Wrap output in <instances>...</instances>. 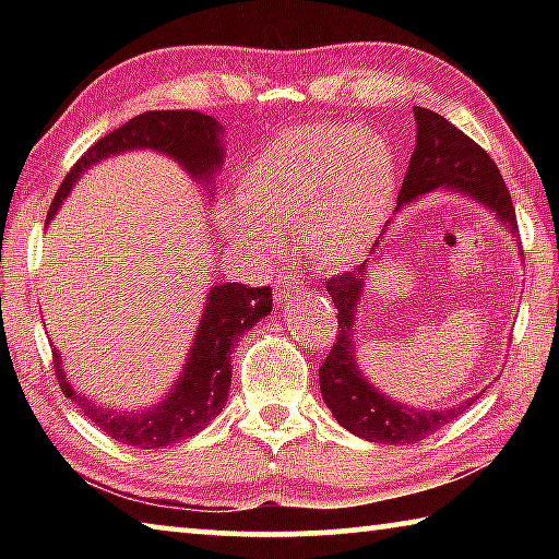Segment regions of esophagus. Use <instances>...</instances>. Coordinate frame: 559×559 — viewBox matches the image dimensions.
<instances>
[{"label": "esophagus", "instance_id": "1", "mask_svg": "<svg viewBox=\"0 0 559 559\" xmlns=\"http://www.w3.org/2000/svg\"><path fill=\"white\" fill-rule=\"evenodd\" d=\"M302 293V281L300 278H290V281H281L276 286V300L281 302H290L293 298H298Z\"/></svg>", "mask_w": 559, "mask_h": 559}]
</instances>
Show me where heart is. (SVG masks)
<instances>
[{"label": "heart", "instance_id": "1", "mask_svg": "<svg viewBox=\"0 0 559 559\" xmlns=\"http://www.w3.org/2000/svg\"><path fill=\"white\" fill-rule=\"evenodd\" d=\"M239 194L258 222L222 206L219 226L236 249L273 261L283 253L281 239L300 236L316 266L345 269L370 249L392 210L396 163L372 130L302 126L243 169Z\"/></svg>", "mask_w": 559, "mask_h": 559}]
</instances>
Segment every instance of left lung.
<instances>
[{"label":"left lung","mask_w":559,"mask_h":559,"mask_svg":"<svg viewBox=\"0 0 559 559\" xmlns=\"http://www.w3.org/2000/svg\"><path fill=\"white\" fill-rule=\"evenodd\" d=\"M416 147L406 167V177L396 197V212L421 200L424 194L456 192L484 204L496 219L518 239V222L510 192L493 159L459 128L439 112L414 106ZM382 239V236H380ZM377 239L374 246H380ZM520 241V239H518ZM370 283V263L328 281V293L337 308L335 345L320 365V394L333 412L340 427L359 439L377 443H416L429 433L447 427L476 396L451 409H416V406L392 400L377 390L357 365L355 316L359 300H365V286Z\"/></svg>","instance_id":"1"}]
</instances>
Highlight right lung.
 Returning a JSON list of instances; mask_svg holds the SVG:
<instances>
[{
  "label": "right lung",
  "mask_w": 559,
  "mask_h": 559,
  "mask_svg": "<svg viewBox=\"0 0 559 559\" xmlns=\"http://www.w3.org/2000/svg\"><path fill=\"white\" fill-rule=\"evenodd\" d=\"M224 126L197 110H150L128 120L126 126L100 138L79 163L53 197L46 222L53 219L81 175L103 159L132 150H153L173 157L194 182L214 194V175L224 165ZM273 293L269 286L249 288L243 283H216L204 300L202 320L194 330L182 372L157 404L143 409H112L75 390L63 372L61 353L53 347V367L63 394L79 409L120 443L135 449L175 447L200 433L214 416H219L231 386V353L239 337L271 313Z\"/></svg>",
  "instance_id": "right-lung-1"
}]
</instances>
